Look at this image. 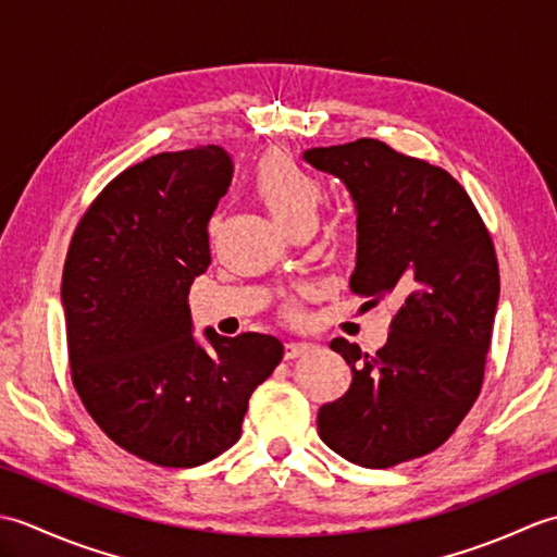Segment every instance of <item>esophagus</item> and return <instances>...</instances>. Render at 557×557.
Listing matches in <instances>:
<instances>
[{
    "label": "esophagus",
    "mask_w": 557,
    "mask_h": 557,
    "mask_svg": "<svg viewBox=\"0 0 557 557\" xmlns=\"http://www.w3.org/2000/svg\"><path fill=\"white\" fill-rule=\"evenodd\" d=\"M309 349H313V345L309 342H287L285 345V359H297L301 354H306Z\"/></svg>",
    "instance_id": "1"
}]
</instances>
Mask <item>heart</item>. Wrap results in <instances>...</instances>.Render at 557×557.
<instances>
[{
  "label": "heart",
  "mask_w": 557,
  "mask_h": 557,
  "mask_svg": "<svg viewBox=\"0 0 557 557\" xmlns=\"http://www.w3.org/2000/svg\"><path fill=\"white\" fill-rule=\"evenodd\" d=\"M253 188L282 227L315 222V212L325 198V184L287 152H270L256 164ZM297 313V306H292Z\"/></svg>",
  "instance_id": "1"
}]
</instances>
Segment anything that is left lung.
Here are the masks:
<instances>
[{
	"instance_id": "left-lung-1",
	"label": "left lung",
	"mask_w": 557,
	"mask_h": 557,
	"mask_svg": "<svg viewBox=\"0 0 557 557\" xmlns=\"http://www.w3.org/2000/svg\"><path fill=\"white\" fill-rule=\"evenodd\" d=\"M359 210L351 292L395 301L375 354L330 342L351 385L318 409V435L354 465L387 469L441 447L481 393L500 272L486 222L453 174L383 140L306 150Z\"/></svg>"
}]
</instances>
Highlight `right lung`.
I'll return each mask as SVG.
<instances>
[{
  "label": "right lung",
  "instance_id": "add662e5",
  "mask_svg": "<svg viewBox=\"0 0 557 557\" xmlns=\"http://www.w3.org/2000/svg\"><path fill=\"white\" fill-rule=\"evenodd\" d=\"M232 182L220 146L160 152L102 188L71 236L62 304L71 381L100 431L158 467H198L242 435L253 389L285 357L272 335L196 345L188 289Z\"/></svg>",
  "mask_w": 557,
  "mask_h": 557
}]
</instances>
